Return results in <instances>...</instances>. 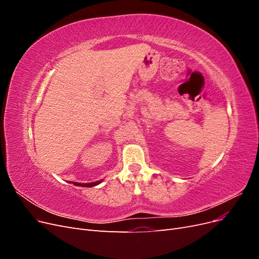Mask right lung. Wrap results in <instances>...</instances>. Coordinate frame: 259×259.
Wrapping results in <instances>:
<instances>
[{
    "mask_svg": "<svg viewBox=\"0 0 259 259\" xmlns=\"http://www.w3.org/2000/svg\"><path fill=\"white\" fill-rule=\"evenodd\" d=\"M100 183H103V180H98V182H93V183H75V182H72V184L74 186H77V187H95L97 185H99ZM70 184H71V182H70Z\"/></svg>",
    "mask_w": 259,
    "mask_h": 259,
    "instance_id": "1",
    "label": "right lung"
}]
</instances>
